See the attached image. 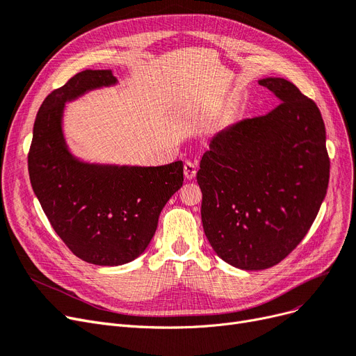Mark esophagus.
<instances>
[{
    "mask_svg": "<svg viewBox=\"0 0 356 356\" xmlns=\"http://www.w3.org/2000/svg\"><path fill=\"white\" fill-rule=\"evenodd\" d=\"M183 170H185V177L188 180H192L196 176V164L192 163V161L185 163V168H183Z\"/></svg>",
    "mask_w": 356,
    "mask_h": 356,
    "instance_id": "obj_1",
    "label": "esophagus"
}]
</instances>
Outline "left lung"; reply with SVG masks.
Wrapping results in <instances>:
<instances>
[{
  "mask_svg": "<svg viewBox=\"0 0 356 356\" xmlns=\"http://www.w3.org/2000/svg\"><path fill=\"white\" fill-rule=\"evenodd\" d=\"M259 85L282 102L218 131L196 173L208 242L222 261L248 271L279 264L300 243L330 177L317 104L286 79Z\"/></svg>",
  "mask_w": 356,
  "mask_h": 356,
  "instance_id": "1",
  "label": "left lung"
}]
</instances>
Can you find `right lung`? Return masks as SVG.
I'll use <instances>...</instances> for the list:
<instances>
[{"label": "right lung", "instance_id": "obj_1", "mask_svg": "<svg viewBox=\"0 0 356 356\" xmlns=\"http://www.w3.org/2000/svg\"><path fill=\"white\" fill-rule=\"evenodd\" d=\"M117 82L110 70H85L44 99L28 154L35 195L52 229L89 264L122 266L149 245L158 217L183 185V163L160 167L95 165L74 160L61 131L64 102Z\"/></svg>", "mask_w": 356, "mask_h": 356}]
</instances>
